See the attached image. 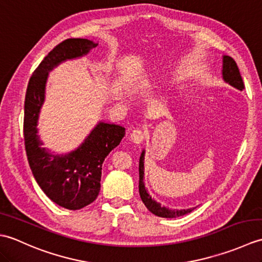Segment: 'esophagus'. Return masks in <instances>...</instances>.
I'll return each mask as SVG.
<instances>
[{
	"label": "esophagus",
	"instance_id": "1",
	"mask_svg": "<svg viewBox=\"0 0 262 262\" xmlns=\"http://www.w3.org/2000/svg\"><path fill=\"white\" fill-rule=\"evenodd\" d=\"M144 138H145V133L141 129H135L130 134V140L135 144H141L144 141Z\"/></svg>",
	"mask_w": 262,
	"mask_h": 262
}]
</instances>
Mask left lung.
Returning <instances> with one entry per match:
<instances>
[{"instance_id": "1", "label": "left lung", "mask_w": 262, "mask_h": 262, "mask_svg": "<svg viewBox=\"0 0 262 262\" xmlns=\"http://www.w3.org/2000/svg\"><path fill=\"white\" fill-rule=\"evenodd\" d=\"M222 77H223L225 83L236 89V90L242 91L244 89L243 80L235 60L232 57L227 56V55H224L223 56ZM144 159H145V149H143L140 158V168H138V171H140V182H138V190H140L142 202L146 206V208L151 211L152 214L159 217H164V219H176V217L191 213L196 207L187 209H172L169 207H165V206H161L160 203H158L157 200H154L149 196V193L147 192L145 188V183H144V174H145L144 173Z\"/></svg>"}]
</instances>
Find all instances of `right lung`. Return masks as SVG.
<instances>
[{
  "label": "right lung",
  "instance_id": "right-lung-1",
  "mask_svg": "<svg viewBox=\"0 0 262 262\" xmlns=\"http://www.w3.org/2000/svg\"><path fill=\"white\" fill-rule=\"evenodd\" d=\"M97 46L98 42L85 38H70L58 43L32 73L26 93L24 135L32 174L49 199L71 210L85 207L98 197L102 163L119 145L125 128L100 120L80 146L58 154L42 146L37 125L45 102L49 72L66 60L85 56Z\"/></svg>",
  "mask_w": 262,
  "mask_h": 262
}]
</instances>
